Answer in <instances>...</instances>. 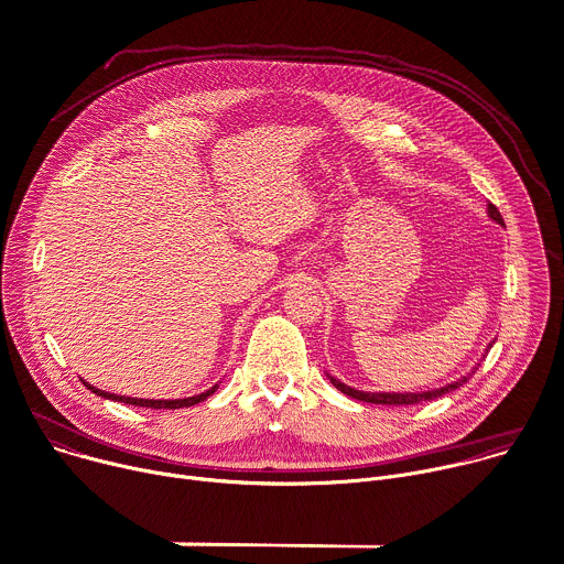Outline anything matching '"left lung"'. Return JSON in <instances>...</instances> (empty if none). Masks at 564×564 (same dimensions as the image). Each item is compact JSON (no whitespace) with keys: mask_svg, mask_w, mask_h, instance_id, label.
<instances>
[{"mask_svg":"<svg viewBox=\"0 0 564 564\" xmlns=\"http://www.w3.org/2000/svg\"><path fill=\"white\" fill-rule=\"evenodd\" d=\"M488 214H490L492 220H497L499 225H503V218H501V214L497 212L495 204H488ZM488 348H490V346H488ZM484 357H486V355H484ZM475 371H477V369H475ZM475 371H473V373H475ZM473 373H470V376H473ZM470 376H468V378H470ZM468 378H460L458 382L445 384V387H441V389L423 391V393H369V391L350 389V387H346L344 382H339L337 378H330V382H333L341 393H346V395H350V398H355V400H365V402H373V404H395V406H402V404H416V402H423V400L441 398L443 393L454 391V389H458L464 382H468Z\"/></svg>","mask_w":564,"mask_h":564,"instance_id":"left-lung-1","label":"left lung"}]
</instances>
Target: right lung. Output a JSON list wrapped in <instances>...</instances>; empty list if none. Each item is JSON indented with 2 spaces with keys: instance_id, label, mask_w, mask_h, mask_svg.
I'll return each instance as SVG.
<instances>
[{
  "instance_id": "obj_1",
  "label": "right lung",
  "mask_w": 564,
  "mask_h": 564,
  "mask_svg": "<svg viewBox=\"0 0 564 564\" xmlns=\"http://www.w3.org/2000/svg\"><path fill=\"white\" fill-rule=\"evenodd\" d=\"M89 391H94L96 395H104V398H110V400H119V402H126V404H137V406H150V409H180V406H191V404H197L202 402L204 398H209L218 387L209 389L207 393H199V395H193V398H180V400H143V398H126V395H115V393H108V391H100L87 382H83Z\"/></svg>"
}]
</instances>
